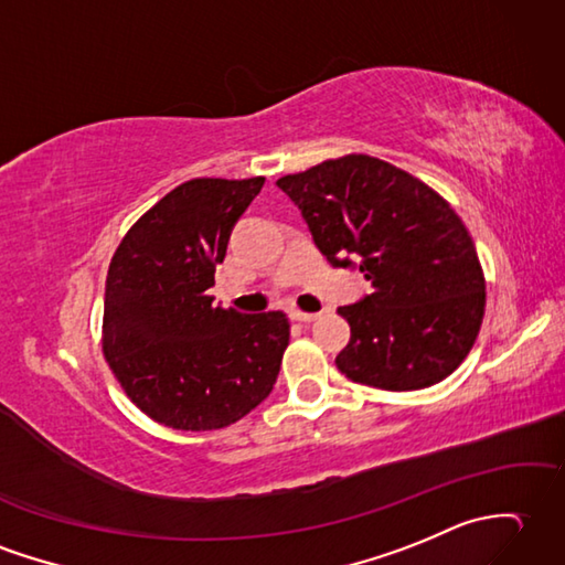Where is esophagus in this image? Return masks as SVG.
<instances>
[{
	"mask_svg": "<svg viewBox=\"0 0 565 565\" xmlns=\"http://www.w3.org/2000/svg\"><path fill=\"white\" fill-rule=\"evenodd\" d=\"M291 318H294L296 322H312V320H318V318H320V312H303V310H291Z\"/></svg>",
	"mask_w": 565,
	"mask_h": 565,
	"instance_id": "34e87169",
	"label": "esophagus"
}]
</instances>
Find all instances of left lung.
I'll list each match as a JSON object with an SVG mask.
<instances>
[{
  "label": "left lung",
  "mask_w": 565,
  "mask_h": 565,
  "mask_svg": "<svg viewBox=\"0 0 565 565\" xmlns=\"http://www.w3.org/2000/svg\"><path fill=\"white\" fill-rule=\"evenodd\" d=\"M277 185L327 262L373 284L339 308L351 339L337 369L353 383L395 392L448 377L475 347L487 303L475 243L450 204L406 170L363 153Z\"/></svg>",
  "instance_id": "left-lung-1"
}]
</instances>
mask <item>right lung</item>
<instances>
[{
    "label": "right lung",
    "instance_id": "right-lung-1",
    "mask_svg": "<svg viewBox=\"0 0 565 565\" xmlns=\"http://www.w3.org/2000/svg\"><path fill=\"white\" fill-rule=\"evenodd\" d=\"M265 178H194L153 204L113 255L103 351L127 397L168 428L231 426L267 399L288 347L284 312L214 306L231 231Z\"/></svg>",
    "mask_w": 565,
    "mask_h": 565
}]
</instances>
